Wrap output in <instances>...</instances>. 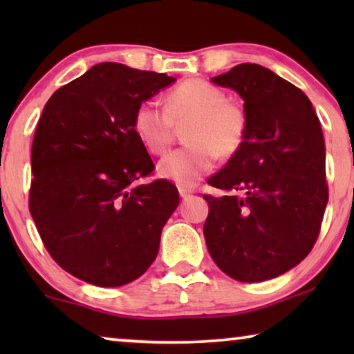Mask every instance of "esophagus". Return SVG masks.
<instances>
[{
    "instance_id": "esophagus-1",
    "label": "esophagus",
    "mask_w": 354,
    "mask_h": 354,
    "mask_svg": "<svg viewBox=\"0 0 354 354\" xmlns=\"http://www.w3.org/2000/svg\"><path fill=\"white\" fill-rule=\"evenodd\" d=\"M193 193V190H190V188H183V187H178V195H180L182 198H188Z\"/></svg>"
}]
</instances>
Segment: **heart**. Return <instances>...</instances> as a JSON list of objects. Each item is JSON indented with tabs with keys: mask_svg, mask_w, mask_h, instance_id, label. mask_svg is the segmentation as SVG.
<instances>
[{
	"mask_svg": "<svg viewBox=\"0 0 354 354\" xmlns=\"http://www.w3.org/2000/svg\"><path fill=\"white\" fill-rule=\"evenodd\" d=\"M185 127V148L159 162L158 172L180 187H193L211 172L216 156L229 159L243 147L248 115L225 91L203 79H188L166 95L164 109L151 101L135 109L133 130L153 154H164L176 138V125Z\"/></svg>",
	"mask_w": 354,
	"mask_h": 354,
	"instance_id": "obj_1",
	"label": "heart"
}]
</instances>
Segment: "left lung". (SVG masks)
Masks as SVG:
<instances>
[{"instance_id": "8db88e82", "label": "left lung", "mask_w": 354, "mask_h": 354, "mask_svg": "<svg viewBox=\"0 0 354 354\" xmlns=\"http://www.w3.org/2000/svg\"><path fill=\"white\" fill-rule=\"evenodd\" d=\"M212 82L245 100L248 132L207 180L225 195H205L206 246L229 277L263 282L301 263L321 232L328 201L321 122L298 86L259 64H239Z\"/></svg>"}]
</instances>
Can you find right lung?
<instances>
[{"mask_svg": "<svg viewBox=\"0 0 354 354\" xmlns=\"http://www.w3.org/2000/svg\"><path fill=\"white\" fill-rule=\"evenodd\" d=\"M174 80L101 62L45 104L32 143L28 209L51 258L84 282L120 287L156 259L178 192L166 178L137 185L154 164L133 114Z\"/></svg>", "mask_w": 354, "mask_h": 354, "instance_id": "add662e5", "label": "right lung"}]
</instances>
